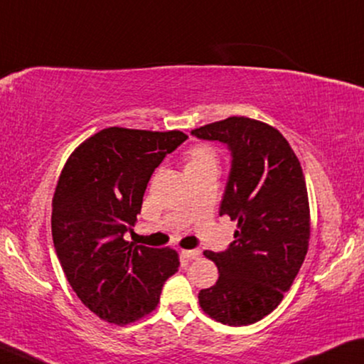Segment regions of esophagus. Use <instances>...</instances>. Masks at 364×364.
<instances>
[{
	"mask_svg": "<svg viewBox=\"0 0 364 364\" xmlns=\"http://www.w3.org/2000/svg\"><path fill=\"white\" fill-rule=\"evenodd\" d=\"M182 254H183V257H186L187 260H195V259H198V257H200V250L198 249L182 250Z\"/></svg>",
	"mask_w": 364,
	"mask_h": 364,
	"instance_id": "obj_1",
	"label": "esophagus"
}]
</instances>
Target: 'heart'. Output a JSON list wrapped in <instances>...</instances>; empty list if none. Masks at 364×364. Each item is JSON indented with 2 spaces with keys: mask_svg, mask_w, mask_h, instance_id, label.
<instances>
[{
  "mask_svg": "<svg viewBox=\"0 0 364 364\" xmlns=\"http://www.w3.org/2000/svg\"><path fill=\"white\" fill-rule=\"evenodd\" d=\"M216 164L215 151L205 146V144H195L187 151V167L190 166H203V164Z\"/></svg>",
  "mask_w": 364,
  "mask_h": 364,
  "instance_id": "b5f03b06",
  "label": "heart"
}]
</instances>
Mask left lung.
<instances>
[{"label": "left lung", "mask_w": 364, "mask_h": 364, "mask_svg": "<svg viewBox=\"0 0 364 364\" xmlns=\"http://www.w3.org/2000/svg\"><path fill=\"white\" fill-rule=\"evenodd\" d=\"M192 135L231 151L220 215L237 221L225 252H203L220 277L201 289L198 303L218 322L250 326L282 303L307 254L311 215L303 169L287 138L264 122L229 117Z\"/></svg>", "instance_id": "obj_1"}]
</instances>
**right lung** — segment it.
<instances>
[{
    "label": "right lung",
    "instance_id": "1",
    "mask_svg": "<svg viewBox=\"0 0 364 364\" xmlns=\"http://www.w3.org/2000/svg\"><path fill=\"white\" fill-rule=\"evenodd\" d=\"M186 133L110 127L73 151L52 201V236L73 291L102 321L135 322L156 309L178 270L174 249L124 239L135 226L151 176Z\"/></svg>",
    "mask_w": 364,
    "mask_h": 364
}]
</instances>
